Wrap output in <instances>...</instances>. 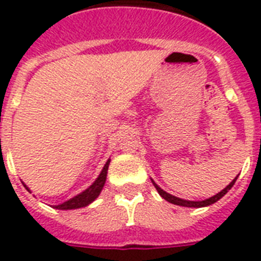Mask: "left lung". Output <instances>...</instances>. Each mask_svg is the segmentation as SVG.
Segmentation results:
<instances>
[{"instance_id": "1", "label": "left lung", "mask_w": 261, "mask_h": 261, "mask_svg": "<svg viewBox=\"0 0 261 261\" xmlns=\"http://www.w3.org/2000/svg\"><path fill=\"white\" fill-rule=\"evenodd\" d=\"M239 177V176H237ZM237 177L233 180V181L229 184V186L226 187V188H223L221 192H218L217 195H214V196H211V198L206 199V200H199V202H194V200H184V199H180V198H176V196H173V195L171 194H168V192H165L164 190H161L157 184H155L153 180H151V182H153V186L155 187V190L159 191V194L163 196L167 202L172 203V204H177V206H182V207H206V206H210V204H213V203L215 202H218L219 199L222 198L223 195H226L227 194V191L230 190L231 187L234 186V182L236 180H237Z\"/></svg>"}]
</instances>
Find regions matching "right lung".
<instances>
[{"label": "right lung", "mask_w": 261, "mask_h": 261, "mask_svg": "<svg viewBox=\"0 0 261 261\" xmlns=\"http://www.w3.org/2000/svg\"><path fill=\"white\" fill-rule=\"evenodd\" d=\"M108 165H110V160L107 161L104 168H102L101 173L98 174V177L94 180V182L89 188L81 192L80 195L74 196V198L69 199L66 202H63L62 204H58V206H54V208H58V210H73V208H81V207H85L88 204L93 202L94 199L97 198L100 192H101L102 187L106 184L107 180V171H108ZM28 190V187L24 186ZM30 191V190H28Z\"/></svg>", "instance_id": "1"}]
</instances>
